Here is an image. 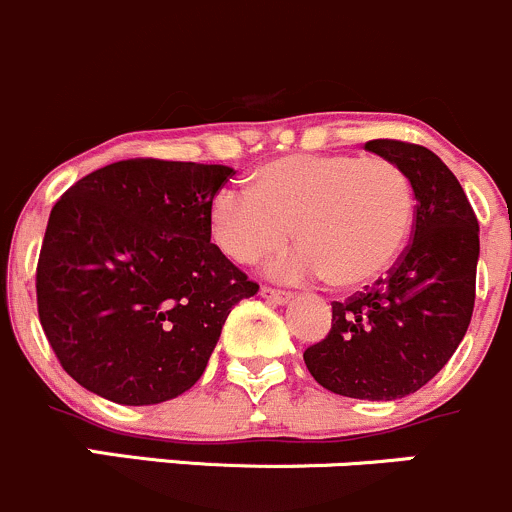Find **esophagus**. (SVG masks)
<instances>
[{
  "mask_svg": "<svg viewBox=\"0 0 512 512\" xmlns=\"http://www.w3.org/2000/svg\"><path fill=\"white\" fill-rule=\"evenodd\" d=\"M260 294L265 299H270V302H275V304H285L289 297H292V294L289 292H285V289H277V287H267V285H262L260 287Z\"/></svg>",
  "mask_w": 512,
  "mask_h": 512,
  "instance_id": "1",
  "label": "esophagus"
}]
</instances>
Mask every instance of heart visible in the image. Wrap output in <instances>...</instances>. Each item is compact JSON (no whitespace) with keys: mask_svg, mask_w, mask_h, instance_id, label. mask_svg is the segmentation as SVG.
Instances as JSON below:
<instances>
[{"mask_svg":"<svg viewBox=\"0 0 512 512\" xmlns=\"http://www.w3.org/2000/svg\"><path fill=\"white\" fill-rule=\"evenodd\" d=\"M414 185L399 163L354 153H294L265 163L250 190L223 188L210 205L220 250L252 265L294 237L302 245L277 260L282 277L324 275L356 289L384 275L414 225Z\"/></svg>","mask_w":512,"mask_h":512,"instance_id":"heart-1","label":"heart"}]
</instances>
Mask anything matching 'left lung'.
<instances>
[{
    "label": "left lung",
    "instance_id": "8db88e82",
    "mask_svg": "<svg viewBox=\"0 0 512 512\" xmlns=\"http://www.w3.org/2000/svg\"><path fill=\"white\" fill-rule=\"evenodd\" d=\"M366 151L409 175L414 240L389 275L332 304V329L307 347L304 364L334 394L391 401L428 384L466 337L476 304L478 218L456 175L428 148L376 138Z\"/></svg>",
    "mask_w": 512,
    "mask_h": 512
}]
</instances>
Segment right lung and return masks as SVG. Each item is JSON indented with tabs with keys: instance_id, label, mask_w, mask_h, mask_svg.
Segmentation results:
<instances>
[{
	"instance_id": "right-lung-1",
	"label": "right lung",
	"mask_w": 512,
	"mask_h": 512,
	"mask_svg": "<svg viewBox=\"0 0 512 512\" xmlns=\"http://www.w3.org/2000/svg\"><path fill=\"white\" fill-rule=\"evenodd\" d=\"M227 165L131 158L51 208L36 309L71 379L108 401L160 404L203 376L223 324L260 285L210 242Z\"/></svg>"
}]
</instances>
